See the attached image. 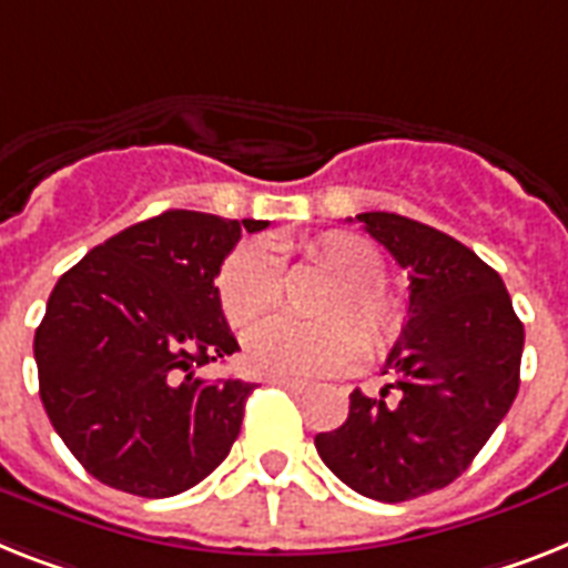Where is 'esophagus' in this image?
<instances>
[{
	"label": "esophagus",
	"mask_w": 568,
	"mask_h": 568,
	"mask_svg": "<svg viewBox=\"0 0 568 568\" xmlns=\"http://www.w3.org/2000/svg\"><path fill=\"white\" fill-rule=\"evenodd\" d=\"M271 385L288 390V394H303V390L308 388L306 382H292V379H271Z\"/></svg>",
	"instance_id": "obj_1"
}]
</instances>
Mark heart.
Segmentation results:
<instances>
[{
	"mask_svg": "<svg viewBox=\"0 0 568 568\" xmlns=\"http://www.w3.org/2000/svg\"><path fill=\"white\" fill-rule=\"evenodd\" d=\"M306 262L326 271L341 283V292L329 300V326H303L292 321H268L256 326L244 341L247 367L271 379L308 382L321 376H338L356 367L364 356V338L373 349L390 347L403 329V303L385 292V256L371 239L332 230L306 244ZM285 294L280 260L268 244L247 242L230 253L219 271L221 312L230 326H253L271 315ZM356 320L359 328L341 325Z\"/></svg>",
	"mask_w": 568,
	"mask_h": 568,
	"instance_id": "1",
	"label": "heart"
}]
</instances>
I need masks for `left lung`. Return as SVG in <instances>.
<instances>
[{
  "label": "left lung",
  "mask_w": 568,
  "mask_h": 568,
  "mask_svg": "<svg viewBox=\"0 0 568 568\" xmlns=\"http://www.w3.org/2000/svg\"><path fill=\"white\" fill-rule=\"evenodd\" d=\"M356 219L408 271V317L382 367L390 385L353 390L344 426L315 446L367 499L408 501L455 481L510 412L525 329L501 276L467 244L396 212Z\"/></svg>",
  "instance_id": "left-lung-1"
}]
</instances>
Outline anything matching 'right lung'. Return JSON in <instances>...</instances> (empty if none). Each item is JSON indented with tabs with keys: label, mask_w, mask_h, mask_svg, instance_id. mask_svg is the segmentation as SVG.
Here are the masks:
<instances>
[{
	"label": "right lung",
	"mask_w": 568,
	"mask_h": 568,
	"mask_svg": "<svg viewBox=\"0 0 568 568\" xmlns=\"http://www.w3.org/2000/svg\"><path fill=\"white\" fill-rule=\"evenodd\" d=\"M265 227L169 210L60 276L34 335L40 399L92 478L165 499L227 458L253 385L197 371L239 349L215 276L242 233Z\"/></svg>",
	"instance_id": "1"
}]
</instances>
